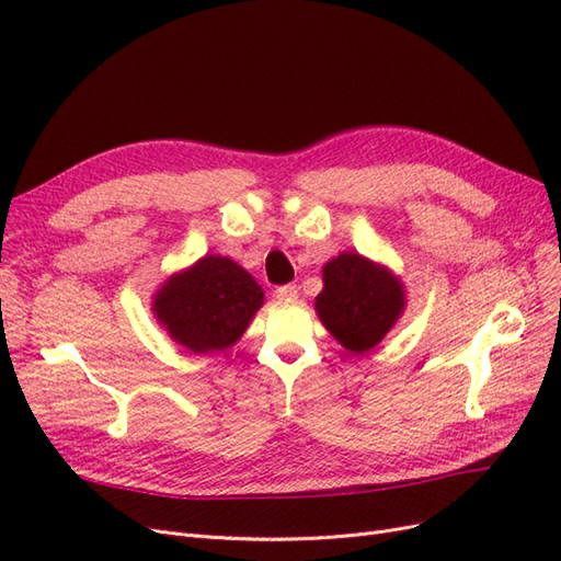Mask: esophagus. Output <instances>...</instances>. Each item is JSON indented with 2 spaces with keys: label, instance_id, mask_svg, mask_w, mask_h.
<instances>
[{
  "label": "esophagus",
  "instance_id": "34e87169",
  "mask_svg": "<svg viewBox=\"0 0 561 561\" xmlns=\"http://www.w3.org/2000/svg\"><path fill=\"white\" fill-rule=\"evenodd\" d=\"M277 300H296L298 298V286L296 284H286V286H279L275 291Z\"/></svg>",
  "mask_w": 561,
  "mask_h": 561
}]
</instances>
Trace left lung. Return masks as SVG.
<instances>
[{"mask_svg": "<svg viewBox=\"0 0 561 561\" xmlns=\"http://www.w3.org/2000/svg\"><path fill=\"white\" fill-rule=\"evenodd\" d=\"M323 288L314 300L319 321L342 347L366 354L405 312V286L387 265L342 251L321 267Z\"/></svg>", "mask_w": 561, "mask_h": 561, "instance_id": "obj_1", "label": "left lung"}]
</instances>
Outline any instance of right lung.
<instances>
[{
  "label": "right lung",
  "mask_w": 561,
  "mask_h": 561,
  "mask_svg": "<svg viewBox=\"0 0 561 561\" xmlns=\"http://www.w3.org/2000/svg\"><path fill=\"white\" fill-rule=\"evenodd\" d=\"M263 302L261 284L242 265L207 254L156 288L151 312L179 347L214 354L244 335Z\"/></svg>",
  "instance_id": "right-lung-1"
}]
</instances>
